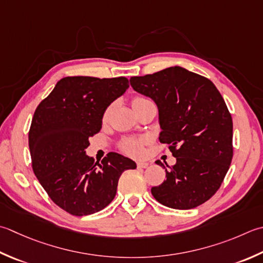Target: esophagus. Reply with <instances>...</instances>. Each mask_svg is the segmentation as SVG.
<instances>
[{"label": "esophagus", "mask_w": 263, "mask_h": 263, "mask_svg": "<svg viewBox=\"0 0 263 263\" xmlns=\"http://www.w3.org/2000/svg\"><path fill=\"white\" fill-rule=\"evenodd\" d=\"M148 165H149V163H147V162H138L137 163V166L139 168H146V167H148Z\"/></svg>", "instance_id": "esophagus-1"}]
</instances>
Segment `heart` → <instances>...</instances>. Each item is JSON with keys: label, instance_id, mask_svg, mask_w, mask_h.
Masks as SVG:
<instances>
[{"label": "heart", "instance_id": "1", "mask_svg": "<svg viewBox=\"0 0 263 263\" xmlns=\"http://www.w3.org/2000/svg\"><path fill=\"white\" fill-rule=\"evenodd\" d=\"M149 101L148 99H146V98H143L141 96H136L133 97V99L131 101L132 104V107L135 108L139 105H142L145 104V102ZM108 112H109V109H107L105 111V115L104 117L106 118L108 116ZM146 139L145 138H141V139H126V140H124L122 142L121 145V148L122 151L124 152L125 154H127V155L130 156H133V157H140L142 154H143V145L146 143Z\"/></svg>", "mask_w": 263, "mask_h": 263}]
</instances>
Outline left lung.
Listing matches in <instances>:
<instances>
[{
    "instance_id": "obj_1",
    "label": "left lung",
    "mask_w": 263,
    "mask_h": 263,
    "mask_svg": "<svg viewBox=\"0 0 263 263\" xmlns=\"http://www.w3.org/2000/svg\"><path fill=\"white\" fill-rule=\"evenodd\" d=\"M133 90L155 101L159 141L168 143L177 163L166 179L152 188L157 202L189 210L209 200L220 188L233 159V120L209 79L174 66L130 79Z\"/></svg>"
}]
</instances>
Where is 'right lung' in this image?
<instances>
[{
	"mask_svg": "<svg viewBox=\"0 0 263 263\" xmlns=\"http://www.w3.org/2000/svg\"><path fill=\"white\" fill-rule=\"evenodd\" d=\"M128 86L126 77H64L36 108L28 133L33 171L66 212H99L114 199L121 174L137 167L121 154L109 153L99 164L85 153L107 107Z\"/></svg>",
	"mask_w": 263,
	"mask_h": 263,
	"instance_id": "obj_1",
	"label": "right lung"
}]
</instances>
